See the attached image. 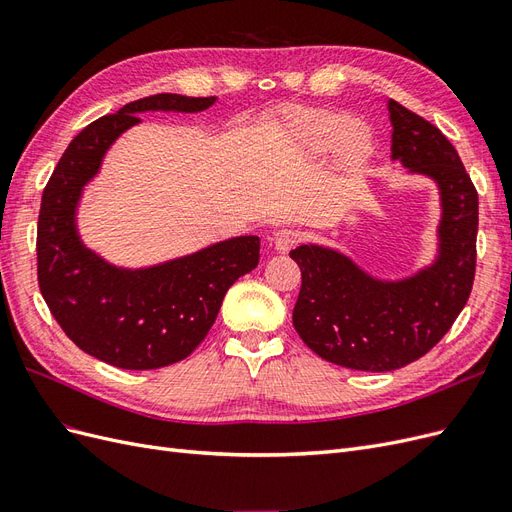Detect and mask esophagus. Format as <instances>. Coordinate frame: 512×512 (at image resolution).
<instances>
[{
  "label": "esophagus",
  "instance_id": "34e87169",
  "mask_svg": "<svg viewBox=\"0 0 512 512\" xmlns=\"http://www.w3.org/2000/svg\"><path fill=\"white\" fill-rule=\"evenodd\" d=\"M297 243H299V232L297 230L282 228L273 235V247H275V252H280V254H288Z\"/></svg>",
  "mask_w": 512,
  "mask_h": 512
}]
</instances>
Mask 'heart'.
Wrapping results in <instances>:
<instances>
[{
  "instance_id": "1",
  "label": "heart",
  "mask_w": 512,
  "mask_h": 512,
  "mask_svg": "<svg viewBox=\"0 0 512 512\" xmlns=\"http://www.w3.org/2000/svg\"><path fill=\"white\" fill-rule=\"evenodd\" d=\"M277 145L301 160L331 153L333 164L346 173L363 168L374 153V136L348 113L318 106H286L275 128Z\"/></svg>"
}]
</instances>
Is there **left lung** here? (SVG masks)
Segmentation results:
<instances>
[{"instance_id":"left-lung-1","label":"left lung","mask_w":512,"mask_h":512,"mask_svg":"<svg viewBox=\"0 0 512 512\" xmlns=\"http://www.w3.org/2000/svg\"><path fill=\"white\" fill-rule=\"evenodd\" d=\"M386 106L391 160L438 188L436 258L401 280H384L329 245L290 252L301 269L294 329L320 359L359 371H393L427 354L466 307L476 269L478 194L459 153L406 106Z\"/></svg>"}]
</instances>
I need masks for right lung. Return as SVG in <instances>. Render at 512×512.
Instances as JSON below:
<instances>
[{
    "mask_svg": "<svg viewBox=\"0 0 512 512\" xmlns=\"http://www.w3.org/2000/svg\"><path fill=\"white\" fill-rule=\"evenodd\" d=\"M211 98L158 94L130 102L74 136L42 192L38 284L59 327L83 352L121 369L183 361L203 342L228 288L256 269L260 239L232 237L149 267H117L79 232L85 185L100 173L117 138L143 113H203Z\"/></svg>",
    "mask_w": 512,
    "mask_h": 512,
    "instance_id": "1",
    "label": "right lung"
}]
</instances>
